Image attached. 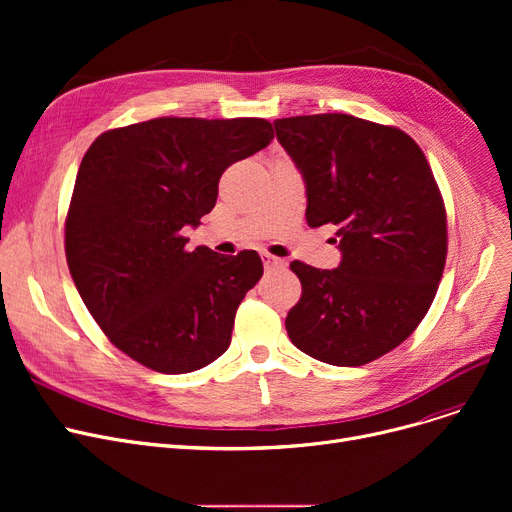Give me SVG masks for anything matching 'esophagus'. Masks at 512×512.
<instances>
[{"label": "esophagus", "mask_w": 512, "mask_h": 512, "mask_svg": "<svg viewBox=\"0 0 512 512\" xmlns=\"http://www.w3.org/2000/svg\"><path fill=\"white\" fill-rule=\"evenodd\" d=\"M261 259H263L265 270H284V267H286V261H284V259L274 257V255H270V253H261Z\"/></svg>", "instance_id": "1"}]
</instances>
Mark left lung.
Returning <instances> with one entry per match:
<instances>
[{
  "label": "left lung",
  "mask_w": 512,
  "mask_h": 512,
  "mask_svg": "<svg viewBox=\"0 0 512 512\" xmlns=\"http://www.w3.org/2000/svg\"><path fill=\"white\" fill-rule=\"evenodd\" d=\"M305 180L311 228L336 226V270L292 261L301 301L286 330L305 355L359 367L421 324L442 280L446 209L432 168L407 132L348 114L274 122Z\"/></svg>",
  "instance_id": "left-lung-1"
}]
</instances>
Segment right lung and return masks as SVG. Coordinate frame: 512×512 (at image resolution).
Returning <instances> with one entry per match:
<instances>
[{"label": "right lung", "mask_w": 512, "mask_h": 512, "mask_svg": "<svg viewBox=\"0 0 512 512\" xmlns=\"http://www.w3.org/2000/svg\"><path fill=\"white\" fill-rule=\"evenodd\" d=\"M274 139L263 118H155L93 141L74 182L66 259L80 299L122 353L159 373L222 357L263 276L257 251H186L228 166Z\"/></svg>", "instance_id": "1"}]
</instances>
